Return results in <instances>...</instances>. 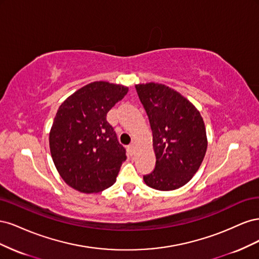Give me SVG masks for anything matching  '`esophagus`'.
<instances>
[{
  "label": "esophagus",
  "mask_w": 259,
  "mask_h": 259,
  "mask_svg": "<svg viewBox=\"0 0 259 259\" xmlns=\"http://www.w3.org/2000/svg\"><path fill=\"white\" fill-rule=\"evenodd\" d=\"M127 151H128V153L131 155L134 154V152H135V146H134V144H131L130 146H127Z\"/></svg>",
  "instance_id": "obj_1"
}]
</instances>
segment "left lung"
I'll return each instance as SVG.
<instances>
[{"label":"left lung","instance_id":"obj_1","mask_svg":"<svg viewBox=\"0 0 259 259\" xmlns=\"http://www.w3.org/2000/svg\"><path fill=\"white\" fill-rule=\"evenodd\" d=\"M135 88L150 122L156 159L144 182L161 191L178 189L197 173L205 156L204 121L189 100L166 85L151 82Z\"/></svg>","mask_w":259,"mask_h":259}]
</instances>
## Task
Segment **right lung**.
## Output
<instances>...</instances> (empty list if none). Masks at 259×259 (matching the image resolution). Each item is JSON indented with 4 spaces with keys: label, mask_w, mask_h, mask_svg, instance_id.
Wrapping results in <instances>:
<instances>
[{
    "label": "right lung",
    "mask_w": 259,
    "mask_h": 259,
    "mask_svg": "<svg viewBox=\"0 0 259 259\" xmlns=\"http://www.w3.org/2000/svg\"><path fill=\"white\" fill-rule=\"evenodd\" d=\"M128 88L93 82L69 96L58 109L50 133L51 154L65 183L83 193L111 187L126 160L107 113Z\"/></svg>",
    "instance_id": "add662e5"
}]
</instances>
